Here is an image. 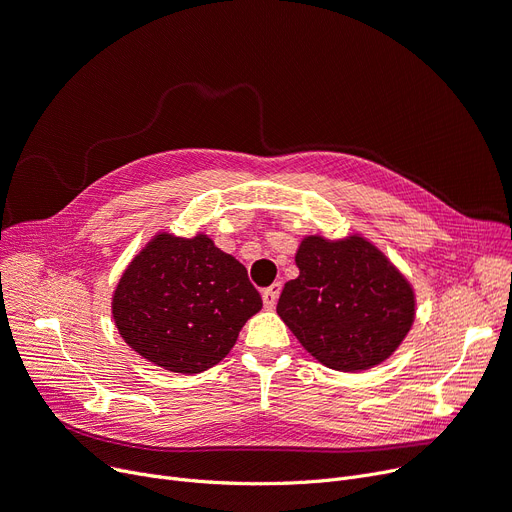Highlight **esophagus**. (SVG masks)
I'll return each instance as SVG.
<instances>
[{
  "label": "esophagus",
  "instance_id": "34e87169",
  "mask_svg": "<svg viewBox=\"0 0 512 512\" xmlns=\"http://www.w3.org/2000/svg\"><path fill=\"white\" fill-rule=\"evenodd\" d=\"M279 294H281V283H273L266 289H262V302H264V308H273L279 300Z\"/></svg>",
  "mask_w": 512,
  "mask_h": 512
}]
</instances>
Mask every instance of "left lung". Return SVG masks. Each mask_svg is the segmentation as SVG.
I'll use <instances>...</instances> for the list:
<instances>
[{"mask_svg":"<svg viewBox=\"0 0 512 512\" xmlns=\"http://www.w3.org/2000/svg\"><path fill=\"white\" fill-rule=\"evenodd\" d=\"M277 314L325 367L356 373L392 356L415 321V291L371 241L306 237Z\"/></svg>","mask_w":512,"mask_h":512,"instance_id":"left-lung-1","label":"left lung"}]
</instances>
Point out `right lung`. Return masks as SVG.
Returning <instances> with one entry per match:
<instances>
[{
	"label": "right lung",
	"mask_w": 512,
	"mask_h": 512,
	"mask_svg": "<svg viewBox=\"0 0 512 512\" xmlns=\"http://www.w3.org/2000/svg\"><path fill=\"white\" fill-rule=\"evenodd\" d=\"M260 308L246 266L202 233L156 235L127 266L112 298L125 342L145 360L183 375L221 362Z\"/></svg>",
	"instance_id": "1"
}]
</instances>
